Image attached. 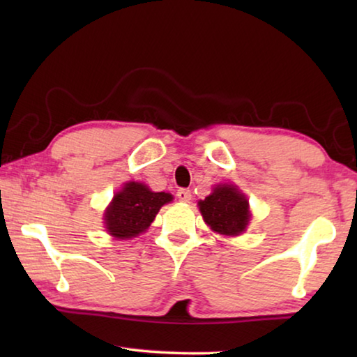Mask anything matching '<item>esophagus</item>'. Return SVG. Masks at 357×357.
I'll return each instance as SVG.
<instances>
[{
    "label": "esophagus",
    "mask_w": 357,
    "mask_h": 357,
    "mask_svg": "<svg viewBox=\"0 0 357 357\" xmlns=\"http://www.w3.org/2000/svg\"><path fill=\"white\" fill-rule=\"evenodd\" d=\"M176 197H178L179 202L189 203L190 198H192V192H190L189 189H179V190L176 192Z\"/></svg>",
    "instance_id": "1"
}]
</instances>
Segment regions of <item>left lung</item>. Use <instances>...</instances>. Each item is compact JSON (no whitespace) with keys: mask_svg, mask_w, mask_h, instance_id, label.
<instances>
[{"mask_svg":"<svg viewBox=\"0 0 357 357\" xmlns=\"http://www.w3.org/2000/svg\"><path fill=\"white\" fill-rule=\"evenodd\" d=\"M198 208L211 229L227 236L244 233L252 215L249 200L233 184L215 185L211 195L198 202Z\"/></svg>","mask_w":357,"mask_h":357,"instance_id":"8db88e82","label":"left lung"}]
</instances>
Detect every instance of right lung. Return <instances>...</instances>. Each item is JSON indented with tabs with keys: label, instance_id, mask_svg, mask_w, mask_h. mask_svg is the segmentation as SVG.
<instances>
[{
	"label": "right lung",
	"instance_id": "1",
	"mask_svg": "<svg viewBox=\"0 0 357 357\" xmlns=\"http://www.w3.org/2000/svg\"><path fill=\"white\" fill-rule=\"evenodd\" d=\"M172 200L170 193L153 192L143 183H126L105 209L107 231L116 239L135 238L146 231L159 209Z\"/></svg>",
	"mask_w": 357,
	"mask_h": 357
}]
</instances>
